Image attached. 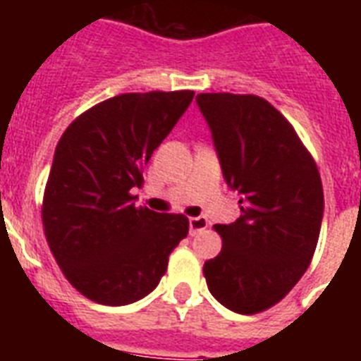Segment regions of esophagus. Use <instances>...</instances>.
I'll return each instance as SVG.
<instances>
[{"instance_id": "1", "label": "esophagus", "mask_w": 361, "mask_h": 361, "mask_svg": "<svg viewBox=\"0 0 361 361\" xmlns=\"http://www.w3.org/2000/svg\"><path fill=\"white\" fill-rule=\"evenodd\" d=\"M204 228H208V219L206 217H192L189 219V234L197 236L198 232H202Z\"/></svg>"}]
</instances>
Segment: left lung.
<instances>
[{
  "label": "left lung",
  "instance_id": "8db88e82",
  "mask_svg": "<svg viewBox=\"0 0 361 361\" xmlns=\"http://www.w3.org/2000/svg\"><path fill=\"white\" fill-rule=\"evenodd\" d=\"M226 185L241 215L215 225L223 249L204 262L212 296L240 314L266 311L302 279L319 241L324 192L313 157L279 110L257 95L200 93Z\"/></svg>",
  "mask_w": 361,
  "mask_h": 361
}]
</instances>
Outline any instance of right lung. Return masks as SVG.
Instances as JSON below:
<instances>
[{
  "label": "right lung",
  "instance_id": "right-lung-1",
  "mask_svg": "<svg viewBox=\"0 0 361 361\" xmlns=\"http://www.w3.org/2000/svg\"><path fill=\"white\" fill-rule=\"evenodd\" d=\"M192 97L123 93L78 116L58 142L42 225L67 281L92 302L120 307L146 298L189 232L187 217L138 208L129 191Z\"/></svg>",
  "mask_w": 361,
  "mask_h": 361
}]
</instances>
